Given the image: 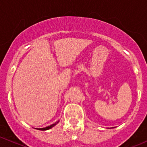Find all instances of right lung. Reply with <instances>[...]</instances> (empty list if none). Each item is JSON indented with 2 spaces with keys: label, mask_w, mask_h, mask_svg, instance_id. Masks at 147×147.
<instances>
[{
  "label": "right lung",
  "mask_w": 147,
  "mask_h": 147,
  "mask_svg": "<svg viewBox=\"0 0 147 147\" xmlns=\"http://www.w3.org/2000/svg\"><path fill=\"white\" fill-rule=\"evenodd\" d=\"M57 123H58V122H57ZM57 123H54V124H52V125H51L50 126H48V127H43V128H38V129L40 130V131H46V130H49V129H50V128H51V127H53V126L57 124Z\"/></svg>",
  "instance_id": "1"
}]
</instances>
